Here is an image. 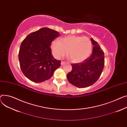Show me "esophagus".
I'll return each mask as SVG.
<instances>
[{
    "mask_svg": "<svg viewBox=\"0 0 127 127\" xmlns=\"http://www.w3.org/2000/svg\"><path fill=\"white\" fill-rule=\"evenodd\" d=\"M65 64V63L64 62H63V61H62V62H61V65H64Z\"/></svg>",
    "mask_w": 127,
    "mask_h": 127,
    "instance_id": "1",
    "label": "esophagus"
}]
</instances>
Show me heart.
Here are the masks:
<instances>
[{
    "label": "heart",
    "mask_w": 127,
    "mask_h": 127,
    "mask_svg": "<svg viewBox=\"0 0 127 127\" xmlns=\"http://www.w3.org/2000/svg\"><path fill=\"white\" fill-rule=\"evenodd\" d=\"M51 49L57 59L64 56L68 51V56L72 62L78 63L85 61L90 55L92 43L87 37L69 35L63 37L59 41H52Z\"/></svg>",
    "instance_id": "b5f03b06"
}]
</instances>
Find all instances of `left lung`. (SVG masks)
<instances>
[{
  "label": "left lung",
  "instance_id": "8db88e82",
  "mask_svg": "<svg viewBox=\"0 0 127 127\" xmlns=\"http://www.w3.org/2000/svg\"><path fill=\"white\" fill-rule=\"evenodd\" d=\"M91 40L93 45L91 55L82 63L72 64V71L66 76L69 83L78 88H86L96 83L105 65L103 51L92 38Z\"/></svg>",
  "mask_w": 127,
  "mask_h": 127
}]
</instances>
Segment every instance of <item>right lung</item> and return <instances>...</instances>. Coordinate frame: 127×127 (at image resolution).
Returning a JSON list of instances; mask_svg holds the SVG:
<instances>
[{"instance_id":"1","label":"right lung","mask_w":127,"mask_h":127,"mask_svg":"<svg viewBox=\"0 0 127 127\" xmlns=\"http://www.w3.org/2000/svg\"><path fill=\"white\" fill-rule=\"evenodd\" d=\"M57 31L43 28L28 35L22 41L18 57L20 69L29 79L36 83L49 79L61 66L52 54L51 42L59 36Z\"/></svg>"}]
</instances>
